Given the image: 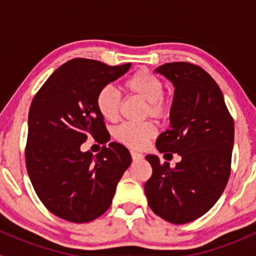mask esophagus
I'll list each match as a JSON object with an SVG mask.
<instances>
[{
	"mask_svg": "<svg viewBox=\"0 0 256 256\" xmlns=\"http://www.w3.org/2000/svg\"><path fill=\"white\" fill-rule=\"evenodd\" d=\"M131 157H132L134 161H138V160H142L144 158V154H140V152L138 151H131Z\"/></svg>",
	"mask_w": 256,
	"mask_h": 256,
	"instance_id": "1",
	"label": "esophagus"
}]
</instances>
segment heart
Here are the masks:
<instances>
[{
  "mask_svg": "<svg viewBox=\"0 0 256 256\" xmlns=\"http://www.w3.org/2000/svg\"><path fill=\"white\" fill-rule=\"evenodd\" d=\"M124 88L131 95L146 102L144 115L154 118H164L171 112V102L164 95V84L154 74L147 69H138L124 82ZM96 108L100 115L108 121H116L120 115L121 98L112 86L102 88L96 96ZM156 134L151 122H125L116 128L115 138L131 148H142Z\"/></svg>",
  "mask_w": 256,
  "mask_h": 256,
  "instance_id": "1",
  "label": "heart"
}]
</instances>
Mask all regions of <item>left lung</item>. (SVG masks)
I'll return each mask as SVG.
<instances>
[{
	"instance_id": "obj_1",
	"label": "left lung",
	"mask_w": 256,
	"mask_h": 256,
	"mask_svg": "<svg viewBox=\"0 0 256 256\" xmlns=\"http://www.w3.org/2000/svg\"><path fill=\"white\" fill-rule=\"evenodd\" d=\"M174 86L171 125L157 138L162 154H178L171 168L147 154L152 176L144 194L154 214L174 224L198 219L216 204L230 176L234 121L218 84L206 70L186 62L154 69Z\"/></svg>"
}]
</instances>
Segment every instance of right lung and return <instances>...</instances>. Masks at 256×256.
Segmentation results:
<instances>
[{"mask_svg":"<svg viewBox=\"0 0 256 256\" xmlns=\"http://www.w3.org/2000/svg\"><path fill=\"white\" fill-rule=\"evenodd\" d=\"M76 58L59 66L33 98L28 114L26 166L38 198L54 216L88 223L102 216L131 164L125 146L110 142L92 154L80 146L89 136L109 141L96 108L102 88L130 69Z\"/></svg>","mask_w":256,"mask_h":256,"instance_id":"right-lung-1","label":"right lung"}]
</instances>
